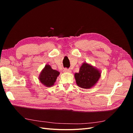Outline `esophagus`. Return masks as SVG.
<instances>
[{"mask_svg": "<svg viewBox=\"0 0 133 133\" xmlns=\"http://www.w3.org/2000/svg\"><path fill=\"white\" fill-rule=\"evenodd\" d=\"M64 72H65V73H71V71L70 69H66V68H65V69H64Z\"/></svg>", "mask_w": 133, "mask_h": 133, "instance_id": "esophagus-1", "label": "esophagus"}]
</instances>
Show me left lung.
<instances>
[{"label": "left lung", "mask_w": 133, "mask_h": 133, "mask_svg": "<svg viewBox=\"0 0 133 133\" xmlns=\"http://www.w3.org/2000/svg\"><path fill=\"white\" fill-rule=\"evenodd\" d=\"M101 76V71L90 64L84 62L79 73L74 74L77 85L83 89H90L98 83Z\"/></svg>", "instance_id": "left-lung-1"}]
</instances>
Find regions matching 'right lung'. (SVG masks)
<instances>
[{"label": "right lung", "mask_w": 133, "mask_h": 133, "mask_svg": "<svg viewBox=\"0 0 133 133\" xmlns=\"http://www.w3.org/2000/svg\"><path fill=\"white\" fill-rule=\"evenodd\" d=\"M59 74L58 71L53 69L50 65L46 64L40 73L39 80L44 85L50 87L54 85Z\"/></svg>", "instance_id": "1"}]
</instances>
